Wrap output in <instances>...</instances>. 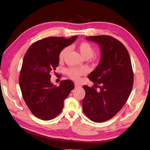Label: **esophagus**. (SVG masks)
<instances>
[{
  "mask_svg": "<svg viewBox=\"0 0 150 150\" xmlns=\"http://www.w3.org/2000/svg\"><path fill=\"white\" fill-rule=\"evenodd\" d=\"M74 86H75V88H81V87H82V86H81V85H79L78 83H74Z\"/></svg>",
  "mask_w": 150,
  "mask_h": 150,
  "instance_id": "esophagus-1",
  "label": "esophagus"
}]
</instances>
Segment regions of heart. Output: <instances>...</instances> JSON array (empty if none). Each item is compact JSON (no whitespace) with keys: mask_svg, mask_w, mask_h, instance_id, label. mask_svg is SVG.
I'll use <instances>...</instances> for the list:
<instances>
[{"mask_svg":"<svg viewBox=\"0 0 150 150\" xmlns=\"http://www.w3.org/2000/svg\"><path fill=\"white\" fill-rule=\"evenodd\" d=\"M78 50L82 56L86 59H90L95 54V50L93 46L88 42H83L78 45ZM69 47H65L63 49L59 54V59L62 60L67 52ZM86 69H76V68L71 67L66 70L67 76L74 80H78L79 77L86 73Z\"/></svg>","mask_w":150,"mask_h":150,"instance_id":"b5f03b06","label":"heart"}]
</instances>
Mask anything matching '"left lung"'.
Returning a JSON list of instances; mask_svg holds the SVG:
<instances>
[{"instance_id":"obj_1","label":"left lung","mask_w":150,"mask_h":150,"mask_svg":"<svg viewBox=\"0 0 150 150\" xmlns=\"http://www.w3.org/2000/svg\"><path fill=\"white\" fill-rule=\"evenodd\" d=\"M86 39L97 43L100 48V61L88 77L95 85L101 86L98 91L93 86H83V112L89 120L101 122L115 116L128 100L133 88V72L129 53L119 40L110 35Z\"/></svg>"}]
</instances>
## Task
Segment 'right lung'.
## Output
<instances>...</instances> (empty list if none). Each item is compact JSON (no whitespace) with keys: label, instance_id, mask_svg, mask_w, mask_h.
I'll use <instances>...</instances> for the list:
<instances>
[{"label":"right lung","instance_id":"obj_1","mask_svg":"<svg viewBox=\"0 0 150 150\" xmlns=\"http://www.w3.org/2000/svg\"><path fill=\"white\" fill-rule=\"evenodd\" d=\"M77 38L78 35L69 39L45 38L32 44L25 54L19 76L20 88L27 106L40 120H52L59 114L64 101L74 88L70 80L62 81L59 86L54 85L50 72L58 66L61 51Z\"/></svg>","mask_w":150,"mask_h":150}]
</instances>
